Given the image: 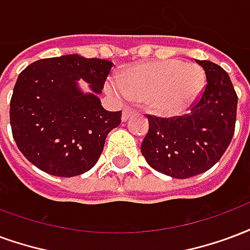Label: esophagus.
I'll return each mask as SVG.
<instances>
[{
  "label": "esophagus",
  "mask_w": 250,
  "mask_h": 250,
  "mask_svg": "<svg viewBox=\"0 0 250 250\" xmlns=\"http://www.w3.org/2000/svg\"><path fill=\"white\" fill-rule=\"evenodd\" d=\"M132 114H134V108H131V107H125V110H123V114H122V120L125 122V120L128 119Z\"/></svg>",
  "instance_id": "esophagus-1"
}]
</instances>
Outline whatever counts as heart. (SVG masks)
<instances>
[{
  "mask_svg": "<svg viewBox=\"0 0 250 250\" xmlns=\"http://www.w3.org/2000/svg\"><path fill=\"white\" fill-rule=\"evenodd\" d=\"M107 87L118 95L152 97L153 106L164 112H176L195 101L204 87V71L180 61H160L127 68Z\"/></svg>",
  "mask_w": 250,
  "mask_h": 250,
  "instance_id": "1",
  "label": "heart"
}]
</instances>
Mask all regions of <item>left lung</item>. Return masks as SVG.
Listing matches in <instances>:
<instances>
[{
    "label": "left lung",
    "mask_w": 250,
    "mask_h": 250,
    "mask_svg": "<svg viewBox=\"0 0 250 250\" xmlns=\"http://www.w3.org/2000/svg\"><path fill=\"white\" fill-rule=\"evenodd\" d=\"M196 62L207 78L199 99L182 116L147 115L149 128L140 147L153 169L175 179H188L213 167L234 134L237 94L228 73L210 61Z\"/></svg>",
    "instance_id": "obj_1"
}]
</instances>
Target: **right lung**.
I'll return each mask as SVG.
<instances>
[{"mask_svg": "<svg viewBox=\"0 0 250 250\" xmlns=\"http://www.w3.org/2000/svg\"><path fill=\"white\" fill-rule=\"evenodd\" d=\"M112 66L71 54L36 61L18 75L10 125L31 164L61 177L78 176L97 164L106 136L122 122V111L104 110L97 97ZM79 78L90 83L92 94L79 91Z\"/></svg>", "mask_w": 250, "mask_h": 250, "instance_id": "add662e5", "label": "right lung"}]
</instances>
